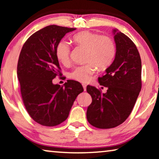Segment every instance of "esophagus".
<instances>
[{"mask_svg": "<svg viewBox=\"0 0 159 159\" xmlns=\"http://www.w3.org/2000/svg\"><path fill=\"white\" fill-rule=\"evenodd\" d=\"M82 86H83V87H84V91H86V84H82Z\"/></svg>", "mask_w": 159, "mask_h": 159, "instance_id": "34e87169", "label": "esophagus"}]
</instances>
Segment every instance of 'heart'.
<instances>
[{
  "mask_svg": "<svg viewBox=\"0 0 159 159\" xmlns=\"http://www.w3.org/2000/svg\"><path fill=\"white\" fill-rule=\"evenodd\" d=\"M73 41L76 45L87 49L86 61L88 63L75 67L70 73V78L76 81L86 83L97 70H105L112 64L116 55V46L113 39L107 36L84 31L75 34ZM70 48L66 41L58 42L55 55L59 62L63 65L70 61Z\"/></svg>",
  "mask_w": 159,
  "mask_h": 159,
  "instance_id": "1",
  "label": "heart"
}]
</instances>
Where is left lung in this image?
Wrapping results in <instances>:
<instances>
[{
  "label": "left lung",
  "instance_id": "obj_1",
  "mask_svg": "<svg viewBox=\"0 0 159 159\" xmlns=\"http://www.w3.org/2000/svg\"><path fill=\"white\" fill-rule=\"evenodd\" d=\"M116 55L112 64L99 78L106 93L87 86L92 102L86 111L88 122L100 129L113 128L124 122L133 110L141 90V60L135 44L128 37L113 30Z\"/></svg>",
  "mask_w": 159,
  "mask_h": 159
}]
</instances>
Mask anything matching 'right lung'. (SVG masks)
I'll use <instances>...</instances> for the list:
<instances>
[{"label": "right lung", "mask_w": 159, "mask_h": 159, "mask_svg": "<svg viewBox=\"0 0 159 159\" xmlns=\"http://www.w3.org/2000/svg\"><path fill=\"white\" fill-rule=\"evenodd\" d=\"M75 28L50 25L34 33L23 45L17 66L21 97L30 117L44 126L52 127L68 118L73 102L84 91L79 82L68 80L64 86L54 84L60 75L55 55L57 44Z\"/></svg>", "instance_id": "obj_1"}]
</instances>
